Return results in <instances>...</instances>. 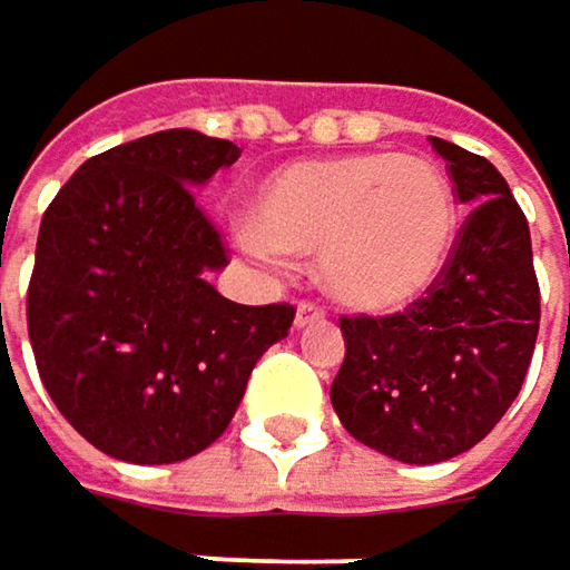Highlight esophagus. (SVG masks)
<instances>
[{"label":"esophagus","instance_id":"34e87169","mask_svg":"<svg viewBox=\"0 0 570 570\" xmlns=\"http://www.w3.org/2000/svg\"><path fill=\"white\" fill-rule=\"evenodd\" d=\"M323 320H326V306L320 299L296 303V326H309V323H323Z\"/></svg>","mask_w":570,"mask_h":570}]
</instances>
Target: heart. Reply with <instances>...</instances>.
Instances as JSON below:
<instances>
[{"label":"heart","instance_id":"b5f03b06","mask_svg":"<svg viewBox=\"0 0 570 570\" xmlns=\"http://www.w3.org/2000/svg\"><path fill=\"white\" fill-rule=\"evenodd\" d=\"M237 240L264 261L320 254L330 293L368 313L424 296L456 240V195L428 156L358 153L289 163L254 198Z\"/></svg>","mask_w":570,"mask_h":570}]
</instances>
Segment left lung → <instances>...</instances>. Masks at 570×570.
Instances as JSON below:
<instances>
[{
  "instance_id": "obj_1",
  "label": "left lung",
  "mask_w": 570,
  "mask_h": 570,
  "mask_svg": "<svg viewBox=\"0 0 570 570\" xmlns=\"http://www.w3.org/2000/svg\"><path fill=\"white\" fill-rule=\"evenodd\" d=\"M460 202L473 205L434 286L389 316H338L333 379L342 428L401 463L466 453L525 382L542 296L529 222L490 159L431 136Z\"/></svg>"
}]
</instances>
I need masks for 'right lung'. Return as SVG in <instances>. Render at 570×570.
<instances>
[{"label": "right lung", "mask_w": 570, "mask_h": 570, "mask_svg": "<svg viewBox=\"0 0 570 570\" xmlns=\"http://www.w3.org/2000/svg\"><path fill=\"white\" fill-rule=\"evenodd\" d=\"M228 139L163 130L90 156L48 205L28 338L65 421L127 463H176L225 434L289 303L240 306L205 281L225 237L191 185L237 163Z\"/></svg>", "instance_id": "right-lung-1"}]
</instances>
